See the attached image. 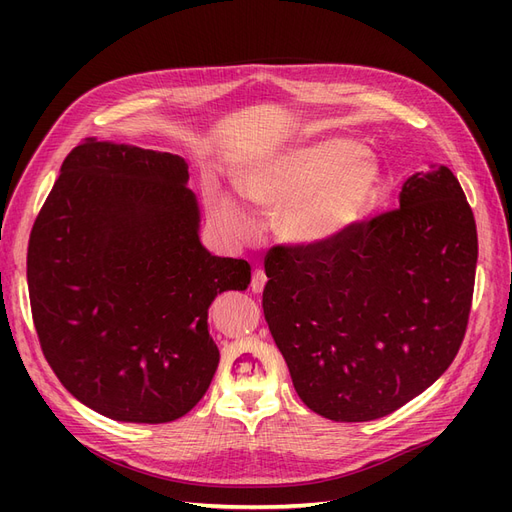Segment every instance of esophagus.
I'll use <instances>...</instances> for the list:
<instances>
[{
  "mask_svg": "<svg viewBox=\"0 0 512 512\" xmlns=\"http://www.w3.org/2000/svg\"><path fill=\"white\" fill-rule=\"evenodd\" d=\"M262 284H265V275H262V273H254L252 290H254V292H260V290H262Z\"/></svg>",
  "mask_w": 512,
  "mask_h": 512,
  "instance_id": "esophagus-1",
  "label": "esophagus"
}]
</instances>
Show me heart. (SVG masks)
<instances>
[{
	"instance_id": "heart-1",
	"label": "heart",
	"mask_w": 512,
	"mask_h": 512,
	"mask_svg": "<svg viewBox=\"0 0 512 512\" xmlns=\"http://www.w3.org/2000/svg\"><path fill=\"white\" fill-rule=\"evenodd\" d=\"M320 213H322V218H335V209L331 207V205H322V209H320Z\"/></svg>"
}]
</instances>
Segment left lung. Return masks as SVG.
Returning a JSON list of instances; mask_svg holds the SVG:
<instances>
[{
  "label": "left lung",
  "instance_id": "8db88e82",
  "mask_svg": "<svg viewBox=\"0 0 512 512\" xmlns=\"http://www.w3.org/2000/svg\"><path fill=\"white\" fill-rule=\"evenodd\" d=\"M177 153L85 138L34 222L27 286L44 359L66 389L126 423H170L207 393L220 361L207 309L245 290L243 258L198 241Z\"/></svg>",
  "mask_w": 512,
  "mask_h": 512
}]
</instances>
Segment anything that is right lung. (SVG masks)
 <instances>
[{
	"mask_svg": "<svg viewBox=\"0 0 512 512\" xmlns=\"http://www.w3.org/2000/svg\"><path fill=\"white\" fill-rule=\"evenodd\" d=\"M476 258L474 213L446 166L309 250L271 252L262 312L303 404L363 423L429 389L466 335Z\"/></svg>",
	"mask_w": 512,
	"mask_h": 512,
	"instance_id": "1",
	"label": "right lung"
}]
</instances>
